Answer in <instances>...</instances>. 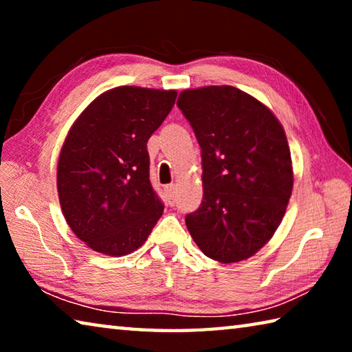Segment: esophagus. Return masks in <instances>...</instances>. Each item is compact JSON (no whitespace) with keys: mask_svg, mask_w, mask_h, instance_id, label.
I'll return each mask as SVG.
<instances>
[{"mask_svg":"<svg viewBox=\"0 0 352 352\" xmlns=\"http://www.w3.org/2000/svg\"><path fill=\"white\" fill-rule=\"evenodd\" d=\"M164 192H166V201H168V205L174 206L175 205V184H168V186L164 188Z\"/></svg>","mask_w":352,"mask_h":352,"instance_id":"34e87169","label":"esophagus"}]
</instances>
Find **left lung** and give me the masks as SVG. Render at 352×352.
Instances as JSON below:
<instances>
[{
	"label": "left lung",
	"mask_w": 352,
	"mask_h": 352,
	"mask_svg": "<svg viewBox=\"0 0 352 352\" xmlns=\"http://www.w3.org/2000/svg\"><path fill=\"white\" fill-rule=\"evenodd\" d=\"M177 105L204 168V200L186 216L189 233L208 258L247 259L275 234L292 194L284 129L264 104L230 85L184 90Z\"/></svg>",
	"instance_id": "left-lung-1"
}]
</instances>
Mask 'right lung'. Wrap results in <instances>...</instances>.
<instances>
[{
  "label": "right lung",
  "instance_id": "obj_1",
  "mask_svg": "<svg viewBox=\"0 0 352 352\" xmlns=\"http://www.w3.org/2000/svg\"><path fill=\"white\" fill-rule=\"evenodd\" d=\"M177 91L118 87L82 111L58 157L57 190L69 228L94 252H135L164 205L148 178L147 141Z\"/></svg>",
  "mask_w": 352,
  "mask_h": 352
}]
</instances>
